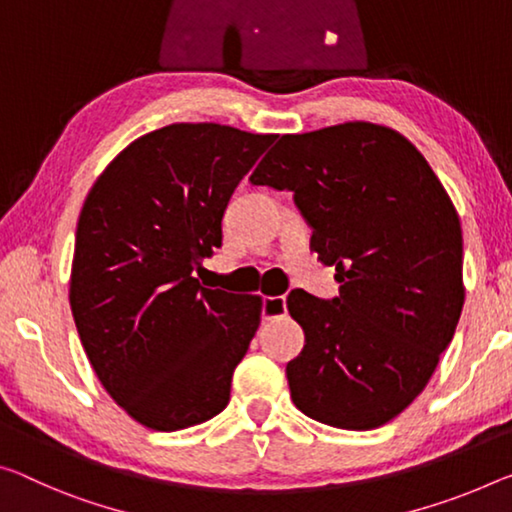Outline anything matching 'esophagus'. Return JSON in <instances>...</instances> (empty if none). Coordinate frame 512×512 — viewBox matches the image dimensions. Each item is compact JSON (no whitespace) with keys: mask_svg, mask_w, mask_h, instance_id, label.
Returning <instances> with one entry per match:
<instances>
[{"mask_svg":"<svg viewBox=\"0 0 512 512\" xmlns=\"http://www.w3.org/2000/svg\"><path fill=\"white\" fill-rule=\"evenodd\" d=\"M287 314V300L282 296H269L262 300V316L264 319H278Z\"/></svg>","mask_w":512,"mask_h":512,"instance_id":"34e87169","label":"esophagus"}]
</instances>
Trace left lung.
Returning a JSON list of instances; mask_svg holds the SVG:
<instances>
[{"instance_id":"left-lung-1","label":"left lung","mask_w":512,"mask_h":512,"mask_svg":"<svg viewBox=\"0 0 512 512\" xmlns=\"http://www.w3.org/2000/svg\"><path fill=\"white\" fill-rule=\"evenodd\" d=\"M250 182L294 193L337 271V298L287 296L305 332L287 364L296 408L346 431L387 424L424 392L465 303L449 193L415 145L373 123L285 134Z\"/></svg>"}]
</instances>
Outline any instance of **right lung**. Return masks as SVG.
I'll list each match as a JSON object with an SVG mask.
<instances>
[{"label": "right lung", "instance_id": "1", "mask_svg": "<svg viewBox=\"0 0 512 512\" xmlns=\"http://www.w3.org/2000/svg\"><path fill=\"white\" fill-rule=\"evenodd\" d=\"M273 143L216 123L141 136L97 177L81 207L70 307L111 399L152 431L225 410L262 298L202 287L193 273L221 248L243 175Z\"/></svg>", "mask_w": 512, "mask_h": 512}]
</instances>
